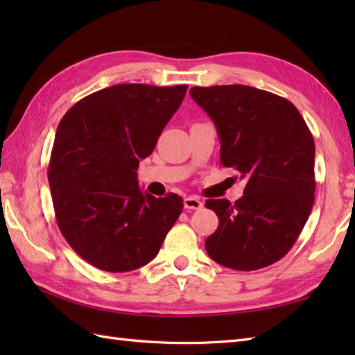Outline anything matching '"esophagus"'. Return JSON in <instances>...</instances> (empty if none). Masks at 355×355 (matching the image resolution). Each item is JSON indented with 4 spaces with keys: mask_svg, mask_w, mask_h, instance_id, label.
I'll list each match as a JSON object with an SVG mask.
<instances>
[{
    "mask_svg": "<svg viewBox=\"0 0 355 355\" xmlns=\"http://www.w3.org/2000/svg\"><path fill=\"white\" fill-rule=\"evenodd\" d=\"M202 207V201L198 197H186L184 198V209H189V210H198Z\"/></svg>",
    "mask_w": 355,
    "mask_h": 355,
    "instance_id": "obj_1",
    "label": "esophagus"
}]
</instances>
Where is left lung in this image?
Masks as SVG:
<instances>
[{
  "label": "left lung",
  "instance_id": "8db88e82",
  "mask_svg": "<svg viewBox=\"0 0 355 355\" xmlns=\"http://www.w3.org/2000/svg\"><path fill=\"white\" fill-rule=\"evenodd\" d=\"M214 120L221 164L247 180L235 202L207 200L218 229L207 254L224 267L252 271L290 252L314 202V140L304 117L284 97L247 85L191 88Z\"/></svg>",
  "mask_w": 355,
  "mask_h": 355
}]
</instances>
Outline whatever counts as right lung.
Wrapping results in <instances>:
<instances>
[{
	"label": "right lung",
	"instance_id": "add662e5",
	"mask_svg": "<svg viewBox=\"0 0 355 355\" xmlns=\"http://www.w3.org/2000/svg\"><path fill=\"white\" fill-rule=\"evenodd\" d=\"M187 85L120 84L89 94L56 130L49 183L67 243L96 268L122 273L153 261L183 198L141 192L137 168L182 105Z\"/></svg>",
	"mask_w": 355,
	"mask_h": 355
}]
</instances>
